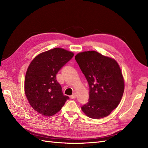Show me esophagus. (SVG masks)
Here are the masks:
<instances>
[{"mask_svg":"<svg viewBox=\"0 0 148 148\" xmlns=\"http://www.w3.org/2000/svg\"><path fill=\"white\" fill-rule=\"evenodd\" d=\"M70 98H71V99H75L76 98V95L75 94H73L71 97H70Z\"/></svg>","mask_w":148,"mask_h":148,"instance_id":"1","label":"esophagus"}]
</instances>
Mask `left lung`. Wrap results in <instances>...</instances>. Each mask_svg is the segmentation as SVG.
I'll return each instance as SVG.
<instances>
[{
	"label": "left lung",
	"instance_id": "obj_1",
	"mask_svg": "<svg viewBox=\"0 0 148 148\" xmlns=\"http://www.w3.org/2000/svg\"><path fill=\"white\" fill-rule=\"evenodd\" d=\"M75 59L89 86V101L82 110L92 119L106 117L118 107L123 94L125 84L119 64L96 51L79 53Z\"/></svg>",
	"mask_w": 148,
	"mask_h": 148
}]
</instances>
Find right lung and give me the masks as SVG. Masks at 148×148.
<instances>
[{
    "label": "right lung",
    "mask_w": 148,
    "mask_h": 148,
    "mask_svg": "<svg viewBox=\"0 0 148 148\" xmlns=\"http://www.w3.org/2000/svg\"><path fill=\"white\" fill-rule=\"evenodd\" d=\"M74 54L54 48L39 54L31 61L26 73L25 92L29 103L38 113L45 116L55 114L69 98L62 93L56 75Z\"/></svg>",
    "instance_id": "right-lung-1"
}]
</instances>
